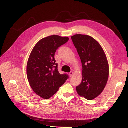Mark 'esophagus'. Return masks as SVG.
<instances>
[{
    "label": "esophagus",
    "mask_w": 128,
    "mask_h": 128,
    "mask_svg": "<svg viewBox=\"0 0 128 128\" xmlns=\"http://www.w3.org/2000/svg\"><path fill=\"white\" fill-rule=\"evenodd\" d=\"M73 74H74V73H73V72H70V73H69V76H70V77H72V76L73 75Z\"/></svg>",
    "instance_id": "1"
}]
</instances>
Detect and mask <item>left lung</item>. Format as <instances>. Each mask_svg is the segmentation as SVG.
Here are the masks:
<instances>
[{
  "instance_id": "8db88e82",
  "label": "left lung",
  "mask_w": 128,
  "mask_h": 128,
  "mask_svg": "<svg viewBox=\"0 0 128 128\" xmlns=\"http://www.w3.org/2000/svg\"><path fill=\"white\" fill-rule=\"evenodd\" d=\"M81 60L82 80L76 87L80 96L92 100L106 87L109 76L107 57L100 44L92 36L76 34L71 36Z\"/></svg>"
}]
</instances>
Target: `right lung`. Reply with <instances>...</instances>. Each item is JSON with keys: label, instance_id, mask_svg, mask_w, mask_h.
I'll list each match as a JSON object with an SVG mask.
<instances>
[{"label": "right lung", "instance_id": "right-lung-1", "mask_svg": "<svg viewBox=\"0 0 128 128\" xmlns=\"http://www.w3.org/2000/svg\"><path fill=\"white\" fill-rule=\"evenodd\" d=\"M68 40V37L48 36L39 41L31 52L26 66L28 80L41 98H50L68 78L67 74H60L54 58L56 50Z\"/></svg>", "mask_w": 128, "mask_h": 128}]
</instances>
